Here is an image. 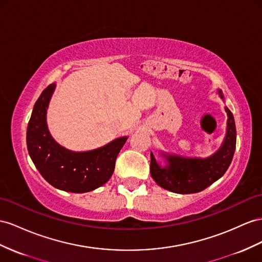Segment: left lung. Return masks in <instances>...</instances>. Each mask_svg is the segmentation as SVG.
I'll list each match as a JSON object with an SVG mask.
<instances>
[{
    "instance_id": "1",
    "label": "left lung",
    "mask_w": 262,
    "mask_h": 262,
    "mask_svg": "<svg viewBox=\"0 0 262 262\" xmlns=\"http://www.w3.org/2000/svg\"><path fill=\"white\" fill-rule=\"evenodd\" d=\"M217 94L225 102L221 90H218ZM225 111L228 117L226 136L212 155L206 158L185 157L159 150V155L164 160V165H160L150 151V175L157 185L176 193H195L206 189L224 176L236 150L237 139L232 113L227 106Z\"/></svg>"
}]
</instances>
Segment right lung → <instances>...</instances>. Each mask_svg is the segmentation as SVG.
<instances>
[{
  "label": "right lung",
  "mask_w": 262,
  "mask_h": 262,
  "mask_svg": "<svg viewBox=\"0 0 262 262\" xmlns=\"http://www.w3.org/2000/svg\"><path fill=\"white\" fill-rule=\"evenodd\" d=\"M55 89L56 83L46 87L33 107L26 132L30 157L43 178L55 188L76 193L92 191L108 182L128 136L87 151H74L59 145L51 135L46 120Z\"/></svg>",
  "instance_id": "add662e5"
}]
</instances>
